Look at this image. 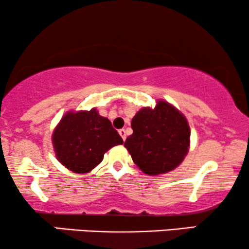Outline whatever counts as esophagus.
<instances>
[{
    "mask_svg": "<svg viewBox=\"0 0 249 249\" xmlns=\"http://www.w3.org/2000/svg\"><path fill=\"white\" fill-rule=\"evenodd\" d=\"M119 134H120L122 140L125 141V130H124V129H120V130H119Z\"/></svg>",
    "mask_w": 249,
    "mask_h": 249,
    "instance_id": "1",
    "label": "esophagus"
}]
</instances>
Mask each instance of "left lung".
<instances>
[{
    "mask_svg": "<svg viewBox=\"0 0 249 249\" xmlns=\"http://www.w3.org/2000/svg\"><path fill=\"white\" fill-rule=\"evenodd\" d=\"M134 132L124 146L134 162L147 175H160L175 169L186 156L190 128L182 113L160 101L153 109L142 108L131 120Z\"/></svg>",
    "mask_w": 249,
    "mask_h": 249,
    "instance_id": "1",
    "label": "left lung"
}]
</instances>
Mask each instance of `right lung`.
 Returning <instances> with one entry per match:
<instances>
[{"instance_id": "obj_1", "label": "right lung", "mask_w": 249, "mask_h": 249, "mask_svg": "<svg viewBox=\"0 0 249 249\" xmlns=\"http://www.w3.org/2000/svg\"><path fill=\"white\" fill-rule=\"evenodd\" d=\"M53 142L58 160L73 173L90 172L106 151L124 143L111 121L96 108L67 113L54 129Z\"/></svg>"}]
</instances>
